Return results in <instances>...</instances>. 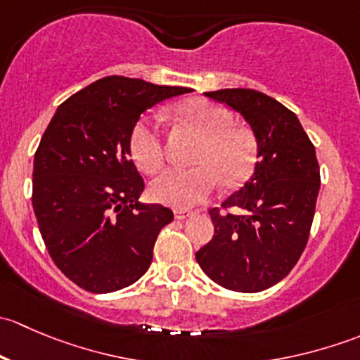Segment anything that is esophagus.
Instances as JSON below:
<instances>
[{"mask_svg":"<svg viewBox=\"0 0 360 360\" xmlns=\"http://www.w3.org/2000/svg\"><path fill=\"white\" fill-rule=\"evenodd\" d=\"M191 216H193V212H191V210H184V209L174 210V217H176L177 221H183V219H186V217H191Z\"/></svg>","mask_w":360,"mask_h":360,"instance_id":"obj_1","label":"esophagus"}]
</instances>
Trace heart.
Wrapping results in <instances>:
<instances>
[{"label":"heart","mask_w":360,"mask_h":360,"mask_svg":"<svg viewBox=\"0 0 360 360\" xmlns=\"http://www.w3.org/2000/svg\"><path fill=\"white\" fill-rule=\"evenodd\" d=\"M177 116L202 136L193 169H170L151 183L153 200L177 209H190L210 197L217 184L237 188L249 179L256 163V139L245 127L235 125L233 115L207 99L177 104ZM130 155L141 170L158 172L165 163L160 122L143 116L130 130Z\"/></svg>","instance_id":"1"}]
</instances>
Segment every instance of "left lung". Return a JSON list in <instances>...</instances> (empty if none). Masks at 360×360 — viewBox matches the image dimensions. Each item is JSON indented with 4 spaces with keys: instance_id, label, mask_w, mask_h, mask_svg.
<instances>
[{
    "instance_id": "left-lung-1",
    "label": "left lung",
    "mask_w": 360,
    "mask_h": 360,
    "mask_svg": "<svg viewBox=\"0 0 360 360\" xmlns=\"http://www.w3.org/2000/svg\"><path fill=\"white\" fill-rule=\"evenodd\" d=\"M207 97L240 112L257 144L254 174L210 209L214 237L195 254L216 284L259 292L281 282L307 248L321 170L315 148L291 110L252 89H223Z\"/></svg>"
}]
</instances>
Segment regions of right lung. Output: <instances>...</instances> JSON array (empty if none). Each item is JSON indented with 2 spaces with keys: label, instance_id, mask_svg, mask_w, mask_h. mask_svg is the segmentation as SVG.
I'll return each mask as SVG.
<instances>
[{
  "label": "right lung",
  "instance_id": "1",
  "mask_svg": "<svg viewBox=\"0 0 360 360\" xmlns=\"http://www.w3.org/2000/svg\"><path fill=\"white\" fill-rule=\"evenodd\" d=\"M184 86L106 76L64 101L34 155L32 209L50 257L89 292L139 281L172 210L141 203L143 177L130 158V130L141 112Z\"/></svg>",
  "mask_w": 360,
  "mask_h": 360
}]
</instances>
